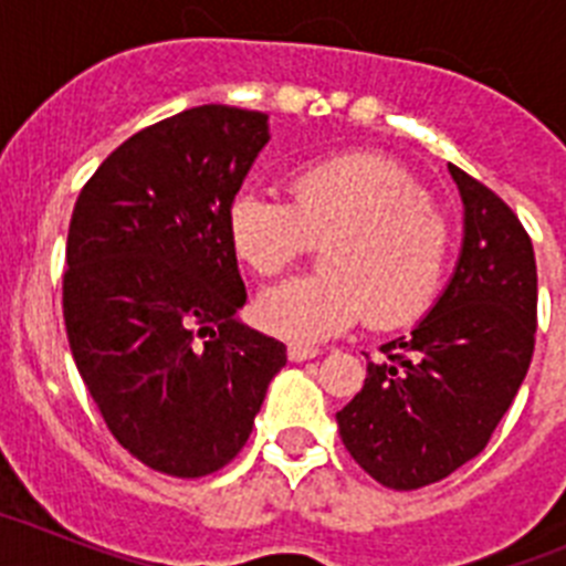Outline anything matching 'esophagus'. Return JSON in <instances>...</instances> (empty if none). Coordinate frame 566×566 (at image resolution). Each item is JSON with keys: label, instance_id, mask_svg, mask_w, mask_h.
<instances>
[{"label": "esophagus", "instance_id": "1", "mask_svg": "<svg viewBox=\"0 0 566 566\" xmlns=\"http://www.w3.org/2000/svg\"><path fill=\"white\" fill-rule=\"evenodd\" d=\"M289 359H292V363H303V359H312V357H317L319 354V348H314V345H297V343H292L289 345Z\"/></svg>", "mask_w": 566, "mask_h": 566}]
</instances>
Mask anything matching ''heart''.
<instances>
[{"mask_svg": "<svg viewBox=\"0 0 566 566\" xmlns=\"http://www.w3.org/2000/svg\"><path fill=\"white\" fill-rule=\"evenodd\" d=\"M292 201L240 189L227 214L232 249L260 277L289 269L312 243L323 274L266 289L258 323L317 343L365 314L374 328L408 326L433 306L451 260V223L413 175L379 155H339L292 175Z\"/></svg>", "mask_w": 566, "mask_h": 566, "instance_id": "1", "label": "heart"}]
</instances>
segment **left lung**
Returning <instances> with one entry per match:
<instances>
[{"label":"left lung","instance_id":"obj_1","mask_svg":"<svg viewBox=\"0 0 566 566\" xmlns=\"http://www.w3.org/2000/svg\"><path fill=\"white\" fill-rule=\"evenodd\" d=\"M464 207L459 263L411 334L385 343L363 391L337 413L354 462L394 490L451 476L484 451L536 345V254L493 189L448 167Z\"/></svg>","mask_w":566,"mask_h":566}]
</instances>
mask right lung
Here are the masks:
<instances>
[{"mask_svg": "<svg viewBox=\"0 0 566 566\" xmlns=\"http://www.w3.org/2000/svg\"><path fill=\"white\" fill-rule=\"evenodd\" d=\"M269 115L203 104L135 133L78 195L62 306L109 433L138 462L198 479L252 433L286 345L243 326L227 214Z\"/></svg>", "mask_w": 566, "mask_h": 566, "instance_id": "1", "label": "right lung"}]
</instances>
